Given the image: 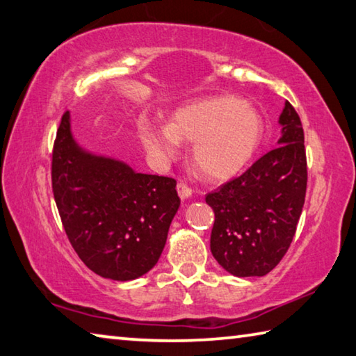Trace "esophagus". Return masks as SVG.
I'll use <instances>...</instances> for the list:
<instances>
[{"label":"esophagus","instance_id":"1","mask_svg":"<svg viewBox=\"0 0 356 356\" xmlns=\"http://www.w3.org/2000/svg\"><path fill=\"white\" fill-rule=\"evenodd\" d=\"M177 191H178V195L181 197V200H188V198L192 197V191L184 183H178Z\"/></svg>","mask_w":356,"mask_h":356}]
</instances>
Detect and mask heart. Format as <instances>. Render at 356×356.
<instances>
[{
	"instance_id": "heart-1",
	"label": "heart",
	"mask_w": 356,
	"mask_h": 356,
	"mask_svg": "<svg viewBox=\"0 0 356 356\" xmlns=\"http://www.w3.org/2000/svg\"><path fill=\"white\" fill-rule=\"evenodd\" d=\"M139 134L153 159L167 162L181 142H194L197 170L213 181L238 175L257 153L264 123L252 104L228 95L189 102L175 111L168 124L142 122Z\"/></svg>"
}]
</instances>
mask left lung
I'll list each match as a JSON object with an SVG mask.
<instances>
[{"mask_svg": "<svg viewBox=\"0 0 356 356\" xmlns=\"http://www.w3.org/2000/svg\"><path fill=\"white\" fill-rule=\"evenodd\" d=\"M278 147L207 195L216 214L211 253L234 277H263L288 252L307 192L303 128L286 102Z\"/></svg>", "mask_w": 356, "mask_h": 356, "instance_id": "8db88e82", "label": "left lung"}]
</instances>
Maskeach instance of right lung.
Wrapping results in <instances>:
<instances>
[{"label": "right lung", "mask_w": 356, "mask_h": 356, "mask_svg": "<svg viewBox=\"0 0 356 356\" xmlns=\"http://www.w3.org/2000/svg\"><path fill=\"white\" fill-rule=\"evenodd\" d=\"M51 177L68 241L92 272L129 282L153 269L181 203L175 179L87 149L74 139L70 112L56 136Z\"/></svg>", "instance_id": "add662e5"}]
</instances>
